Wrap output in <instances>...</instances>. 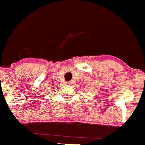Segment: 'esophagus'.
Masks as SVG:
<instances>
[{
    "label": "esophagus",
    "mask_w": 145,
    "mask_h": 145,
    "mask_svg": "<svg viewBox=\"0 0 145 145\" xmlns=\"http://www.w3.org/2000/svg\"><path fill=\"white\" fill-rule=\"evenodd\" d=\"M66 84H69V85L72 84V82H66Z\"/></svg>",
    "instance_id": "34e87169"
}]
</instances>
